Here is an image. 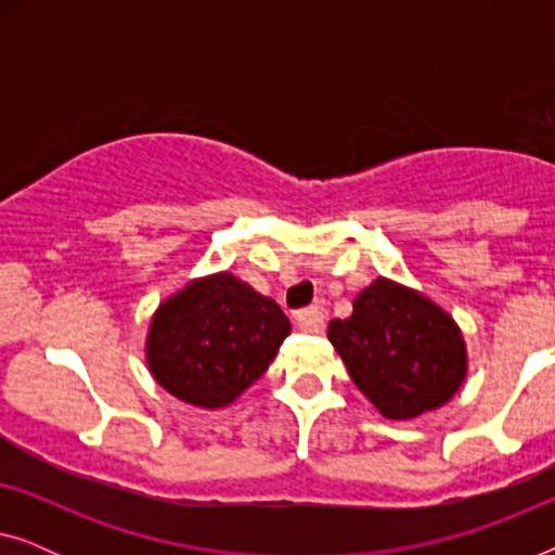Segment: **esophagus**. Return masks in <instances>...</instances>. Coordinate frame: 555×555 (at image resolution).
<instances>
[{
  "mask_svg": "<svg viewBox=\"0 0 555 555\" xmlns=\"http://www.w3.org/2000/svg\"><path fill=\"white\" fill-rule=\"evenodd\" d=\"M323 321H325V308L321 306H310L302 308L295 313V325L306 333H321L323 331Z\"/></svg>",
  "mask_w": 555,
  "mask_h": 555,
  "instance_id": "34e87169",
  "label": "esophagus"
}]
</instances>
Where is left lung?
<instances>
[{"label":"left lung","mask_w":555,"mask_h":555,"mask_svg":"<svg viewBox=\"0 0 555 555\" xmlns=\"http://www.w3.org/2000/svg\"><path fill=\"white\" fill-rule=\"evenodd\" d=\"M328 340L348 376L386 420H412L442 406L467 374L462 333L424 295L378 278L353 298Z\"/></svg>","instance_id":"left-lung-1"}]
</instances>
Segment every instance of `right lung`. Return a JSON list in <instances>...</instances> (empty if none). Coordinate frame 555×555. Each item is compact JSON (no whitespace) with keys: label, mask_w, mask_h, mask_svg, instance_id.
<instances>
[{"label":"right lung","mask_w":555,"mask_h":555,"mask_svg":"<svg viewBox=\"0 0 555 555\" xmlns=\"http://www.w3.org/2000/svg\"><path fill=\"white\" fill-rule=\"evenodd\" d=\"M287 333L291 321L275 300L219 272L194 280L158 306L146 359L151 374L173 397L219 409L268 371Z\"/></svg>","instance_id":"right-lung-1"}]
</instances>
